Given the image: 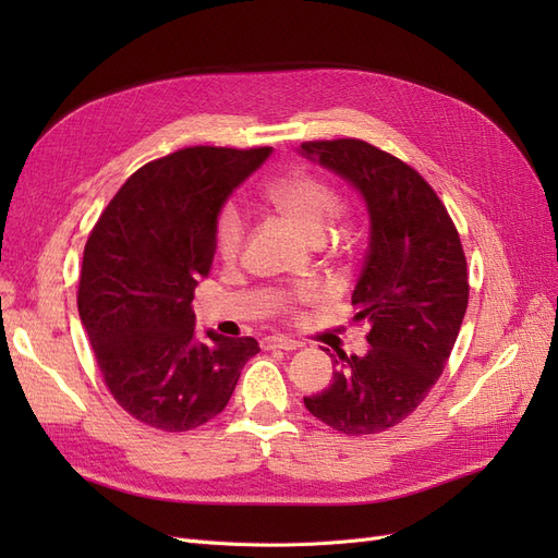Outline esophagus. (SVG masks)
<instances>
[{
	"label": "esophagus",
	"mask_w": 558,
	"mask_h": 558,
	"mask_svg": "<svg viewBox=\"0 0 558 558\" xmlns=\"http://www.w3.org/2000/svg\"><path fill=\"white\" fill-rule=\"evenodd\" d=\"M300 342L289 340V337H265L263 349H281V351H293L298 349Z\"/></svg>",
	"instance_id": "34e87169"
}]
</instances>
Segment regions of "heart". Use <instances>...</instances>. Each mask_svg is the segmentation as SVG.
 <instances>
[{"label":"heart","mask_w":558,"mask_h":558,"mask_svg":"<svg viewBox=\"0 0 558 558\" xmlns=\"http://www.w3.org/2000/svg\"><path fill=\"white\" fill-rule=\"evenodd\" d=\"M265 197L269 205L279 211L298 232L305 234L312 244H320L326 240L328 228L340 214V195L332 185L316 174L293 170L281 174L267 185ZM214 244L216 253L223 260H234L244 246V218L238 205H223L216 214L214 223ZM318 293L310 286H302L291 293L275 295V310L283 316H295L300 305L314 302Z\"/></svg>","instance_id":"heart-1"}]
</instances>
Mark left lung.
Instances as JSON below:
<instances>
[{
	"label": "left lung",
	"mask_w": 558,
	"mask_h": 558,
	"mask_svg": "<svg viewBox=\"0 0 558 558\" xmlns=\"http://www.w3.org/2000/svg\"><path fill=\"white\" fill-rule=\"evenodd\" d=\"M302 154L356 185L369 214L351 295L369 351L337 353L332 384L305 408L344 435H375L408 418L442 375L468 310L465 253L442 199L408 162L363 140L305 142Z\"/></svg>",
	"instance_id": "left-lung-1"
}]
</instances>
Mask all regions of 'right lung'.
Here are the masks:
<instances>
[{
    "mask_svg": "<svg viewBox=\"0 0 558 558\" xmlns=\"http://www.w3.org/2000/svg\"><path fill=\"white\" fill-rule=\"evenodd\" d=\"M269 146H185L140 167L83 251L78 314L113 400L150 428L183 433L221 414L253 337L195 335L193 291L216 253V214Z\"/></svg>",
    "mask_w": 558,
    "mask_h": 558,
    "instance_id": "obj_1",
    "label": "right lung"
}]
</instances>
